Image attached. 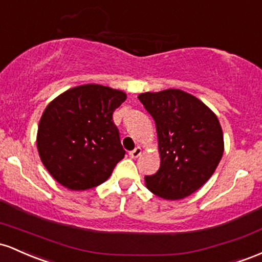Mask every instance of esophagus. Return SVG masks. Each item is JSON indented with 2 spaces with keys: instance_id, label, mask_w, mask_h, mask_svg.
<instances>
[{
  "instance_id": "obj_1",
  "label": "esophagus",
  "mask_w": 262,
  "mask_h": 262,
  "mask_svg": "<svg viewBox=\"0 0 262 262\" xmlns=\"http://www.w3.org/2000/svg\"><path fill=\"white\" fill-rule=\"evenodd\" d=\"M141 154H142V149H141V147H136V148H135L134 151H131L128 155H130L131 158H137V157H140Z\"/></svg>"
}]
</instances>
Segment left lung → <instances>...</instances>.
<instances>
[{
	"instance_id": "left-lung-1",
	"label": "left lung",
	"mask_w": 262,
	"mask_h": 262,
	"mask_svg": "<svg viewBox=\"0 0 262 262\" xmlns=\"http://www.w3.org/2000/svg\"><path fill=\"white\" fill-rule=\"evenodd\" d=\"M154 117L161 166L146 176V187L167 201L198 190L215 172L224 154V137L215 114L204 102L179 89L140 94Z\"/></svg>"
}]
</instances>
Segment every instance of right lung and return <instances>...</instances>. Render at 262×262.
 Listing matches in <instances>:
<instances>
[{
	"mask_svg": "<svg viewBox=\"0 0 262 262\" xmlns=\"http://www.w3.org/2000/svg\"><path fill=\"white\" fill-rule=\"evenodd\" d=\"M126 98L121 90L85 84L49 102L38 125L37 148L58 183L85 190L110 177L125 156L113 114Z\"/></svg>",
	"mask_w": 262,
	"mask_h": 262,
	"instance_id": "1",
	"label": "right lung"
}]
</instances>
